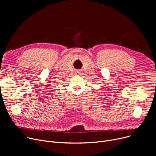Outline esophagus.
Wrapping results in <instances>:
<instances>
[{"mask_svg":"<svg viewBox=\"0 0 156 156\" xmlns=\"http://www.w3.org/2000/svg\"><path fill=\"white\" fill-rule=\"evenodd\" d=\"M76 75H78V74H80V70H76Z\"/></svg>","mask_w":156,"mask_h":156,"instance_id":"34e87169","label":"esophagus"}]
</instances>
